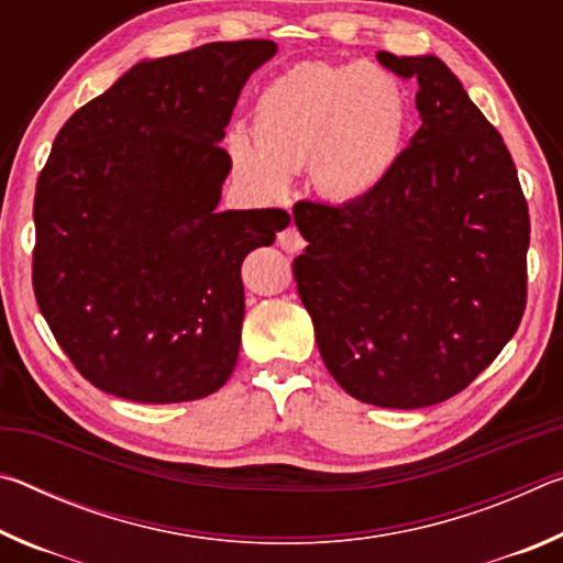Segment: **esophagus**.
I'll return each instance as SVG.
<instances>
[{
  "mask_svg": "<svg viewBox=\"0 0 563 563\" xmlns=\"http://www.w3.org/2000/svg\"><path fill=\"white\" fill-rule=\"evenodd\" d=\"M278 243H280V247H283L285 253H300L302 247H305L302 235L298 233V228H295V225H288V228H285V231L278 233Z\"/></svg>",
  "mask_w": 563,
  "mask_h": 563,
  "instance_id": "obj_1",
  "label": "esophagus"
}]
</instances>
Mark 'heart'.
Instances as JSON below:
<instances>
[{
  "mask_svg": "<svg viewBox=\"0 0 563 563\" xmlns=\"http://www.w3.org/2000/svg\"><path fill=\"white\" fill-rule=\"evenodd\" d=\"M253 139L228 133L233 176L261 201H278L292 174L310 164L330 198L373 194L395 168L407 126V99L393 74L369 64L302 62L261 91Z\"/></svg>",
  "mask_w": 563,
  "mask_h": 563,
  "instance_id": "obj_1",
  "label": "heart"
}]
</instances>
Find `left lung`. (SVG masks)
<instances>
[{"label":"left lung","mask_w":563,"mask_h":563,"mask_svg":"<svg viewBox=\"0 0 563 563\" xmlns=\"http://www.w3.org/2000/svg\"><path fill=\"white\" fill-rule=\"evenodd\" d=\"M377 59L419 84V129L365 198L300 201L292 261L320 357L360 402L430 407L487 369L527 308L529 208L499 131L442 59Z\"/></svg>","instance_id":"1"}]
</instances>
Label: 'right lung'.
Instances as JSON below:
<instances>
[{"mask_svg": "<svg viewBox=\"0 0 563 563\" xmlns=\"http://www.w3.org/2000/svg\"><path fill=\"white\" fill-rule=\"evenodd\" d=\"M268 40L144 59L71 113L36 180V305L81 377L144 405L201 399L231 377L241 265L288 228L280 208L223 211L221 148Z\"/></svg>", "mask_w": 563, "mask_h": 563, "instance_id": "add662e5", "label": "right lung"}]
</instances>
